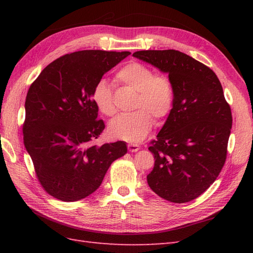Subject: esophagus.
<instances>
[{"label": "esophagus", "instance_id": "1", "mask_svg": "<svg viewBox=\"0 0 253 253\" xmlns=\"http://www.w3.org/2000/svg\"><path fill=\"white\" fill-rule=\"evenodd\" d=\"M139 149H140V146H138L136 143L128 144V150H129V152H137Z\"/></svg>", "mask_w": 253, "mask_h": 253}]
</instances>
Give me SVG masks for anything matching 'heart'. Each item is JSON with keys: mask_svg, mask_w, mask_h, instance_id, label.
<instances>
[{"mask_svg": "<svg viewBox=\"0 0 253 253\" xmlns=\"http://www.w3.org/2000/svg\"><path fill=\"white\" fill-rule=\"evenodd\" d=\"M116 80L123 85L137 91L135 109L132 113L118 115L110 124L112 137L124 141L137 143L147 137L153 126V117L162 120L173 106L174 89L169 77L154 75L151 68L143 64L131 62L116 73ZM92 99L101 113L113 116L116 107L113 91L106 79L96 83Z\"/></svg>", "mask_w": 253, "mask_h": 253, "instance_id": "obj_1", "label": "heart"}]
</instances>
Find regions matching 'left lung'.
Returning <instances> with one entry per match:
<instances>
[{"instance_id":"obj_1","label":"left lung","mask_w":253,"mask_h":253,"mask_svg":"<svg viewBox=\"0 0 253 253\" xmlns=\"http://www.w3.org/2000/svg\"><path fill=\"white\" fill-rule=\"evenodd\" d=\"M169 75L173 107L149 150L155 159L150 188L174 203L198 198L216 179L226 161L233 117L222 84L211 68L176 50L132 54Z\"/></svg>"}]
</instances>
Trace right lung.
Returning <instances> with one entry per match:
<instances>
[{"label": "right lung", "instance_id": "add662e5", "mask_svg": "<svg viewBox=\"0 0 253 253\" xmlns=\"http://www.w3.org/2000/svg\"><path fill=\"white\" fill-rule=\"evenodd\" d=\"M130 52L84 50L49 64L26 96L24 143L44 190L74 202L102 184L111 164L127 152L116 141L94 146L104 129L92 99L96 83Z\"/></svg>", "mask_w": 253, "mask_h": 253}]
</instances>
